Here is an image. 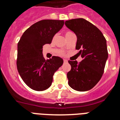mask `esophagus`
Here are the masks:
<instances>
[{"instance_id": "1", "label": "esophagus", "mask_w": 120, "mask_h": 120, "mask_svg": "<svg viewBox=\"0 0 120 120\" xmlns=\"http://www.w3.org/2000/svg\"><path fill=\"white\" fill-rule=\"evenodd\" d=\"M64 63H67V62H68L67 60H65V59H64Z\"/></svg>"}]
</instances>
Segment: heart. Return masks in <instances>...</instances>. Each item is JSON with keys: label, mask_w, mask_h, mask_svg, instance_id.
<instances>
[{"label": "heart", "mask_w": 120, "mask_h": 120, "mask_svg": "<svg viewBox=\"0 0 120 120\" xmlns=\"http://www.w3.org/2000/svg\"><path fill=\"white\" fill-rule=\"evenodd\" d=\"M71 34H72V32H70V31H67V32H65V37L67 36V35H68ZM54 38H55V37H53V39H54Z\"/></svg>", "instance_id": "b5f03b06"}]
</instances>
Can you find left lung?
<instances>
[{"instance_id": "obj_1", "label": "left lung", "mask_w": 120, "mask_h": 120, "mask_svg": "<svg viewBox=\"0 0 120 120\" xmlns=\"http://www.w3.org/2000/svg\"><path fill=\"white\" fill-rule=\"evenodd\" d=\"M67 27L77 35L76 49L83 58L82 62L68 61L71 65L67 73L68 85L79 91L93 88L100 81L104 72L108 59L106 40L96 26L84 19L67 20Z\"/></svg>"}]
</instances>
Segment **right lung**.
Segmentation results:
<instances>
[{"instance_id": "obj_1", "label": "right lung", "mask_w": 120, "mask_h": 120, "mask_svg": "<svg viewBox=\"0 0 120 120\" xmlns=\"http://www.w3.org/2000/svg\"><path fill=\"white\" fill-rule=\"evenodd\" d=\"M64 25V20H42L31 25L22 35L17 45V67L22 79L31 89L43 91L49 88L53 74L64 63L59 56L45 60L42 54L43 45L51 43Z\"/></svg>"}]
</instances>
